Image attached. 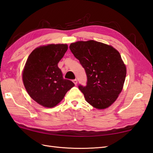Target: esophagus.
<instances>
[{
    "mask_svg": "<svg viewBox=\"0 0 153 153\" xmlns=\"http://www.w3.org/2000/svg\"><path fill=\"white\" fill-rule=\"evenodd\" d=\"M73 82L74 83L75 85H77V79H74V80H73Z\"/></svg>",
    "mask_w": 153,
    "mask_h": 153,
    "instance_id": "esophagus-1",
    "label": "esophagus"
}]
</instances>
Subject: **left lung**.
<instances>
[{
	"mask_svg": "<svg viewBox=\"0 0 153 153\" xmlns=\"http://www.w3.org/2000/svg\"><path fill=\"white\" fill-rule=\"evenodd\" d=\"M70 49L85 70L87 85L78 87L86 101L96 108H108L121 93L126 76L119 52L93 40L71 43Z\"/></svg>",
	"mask_w": 153,
	"mask_h": 153,
	"instance_id": "8db88e82",
	"label": "left lung"
}]
</instances>
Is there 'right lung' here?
<instances>
[{
    "label": "right lung",
    "mask_w": 153,
    "mask_h": 153,
    "mask_svg": "<svg viewBox=\"0 0 153 153\" xmlns=\"http://www.w3.org/2000/svg\"><path fill=\"white\" fill-rule=\"evenodd\" d=\"M68 50L66 44L37 47L28 56L22 79L29 95L47 108L56 106L74 83L63 78L58 63Z\"/></svg>",
    "instance_id": "1"
}]
</instances>
